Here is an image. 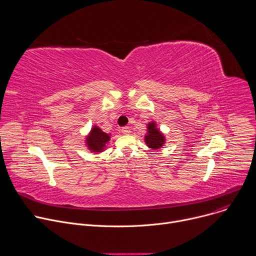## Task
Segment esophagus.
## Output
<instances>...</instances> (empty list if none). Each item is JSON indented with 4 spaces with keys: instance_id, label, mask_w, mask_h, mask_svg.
Here are the masks:
<instances>
[{
    "instance_id": "34e87169",
    "label": "esophagus",
    "mask_w": 256,
    "mask_h": 256,
    "mask_svg": "<svg viewBox=\"0 0 256 256\" xmlns=\"http://www.w3.org/2000/svg\"><path fill=\"white\" fill-rule=\"evenodd\" d=\"M122 132L124 134H130V128L128 126H124V128H122Z\"/></svg>"
}]
</instances>
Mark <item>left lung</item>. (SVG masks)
<instances>
[{"mask_svg":"<svg viewBox=\"0 0 256 256\" xmlns=\"http://www.w3.org/2000/svg\"><path fill=\"white\" fill-rule=\"evenodd\" d=\"M165 136L157 128L155 122L147 124V134L144 136V142L150 149L158 150L162 148L165 144Z\"/></svg>","mask_w":256,"mask_h":256,"instance_id":"left-lung-1","label":"left lung"}]
</instances>
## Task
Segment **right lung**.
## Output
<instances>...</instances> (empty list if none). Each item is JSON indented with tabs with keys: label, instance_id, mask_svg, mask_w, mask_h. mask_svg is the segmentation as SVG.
<instances>
[{
	"label": "right lung",
	"instance_id": "1",
	"mask_svg": "<svg viewBox=\"0 0 256 256\" xmlns=\"http://www.w3.org/2000/svg\"><path fill=\"white\" fill-rule=\"evenodd\" d=\"M110 134L104 132L97 126H92L90 132L86 136L85 144L90 152L98 154L106 149V144L110 140Z\"/></svg>",
	"mask_w": 256,
	"mask_h": 256
}]
</instances>
